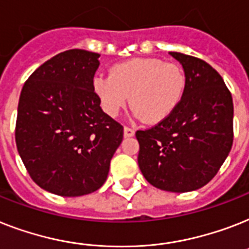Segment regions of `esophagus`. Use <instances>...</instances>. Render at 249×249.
Wrapping results in <instances>:
<instances>
[{"mask_svg": "<svg viewBox=\"0 0 249 249\" xmlns=\"http://www.w3.org/2000/svg\"><path fill=\"white\" fill-rule=\"evenodd\" d=\"M134 133H135L134 129L129 128V126H125V128H124V135H125V137H133V135H134Z\"/></svg>", "mask_w": 249, "mask_h": 249, "instance_id": "1", "label": "esophagus"}]
</instances>
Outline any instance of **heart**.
I'll use <instances>...</instances> for the list:
<instances>
[{"label": "heart", "mask_w": 249, "mask_h": 249, "mask_svg": "<svg viewBox=\"0 0 249 249\" xmlns=\"http://www.w3.org/2000/svg\"><path fill=\"white\" fill-rule=\"evenodd\" d=\"M93 88L108 116L116 118L129 102L135 118L149 124L166 120L177 111L185 90V75L175 64L159 58H131L97 74Z\"/></svg>", "instance_id": "b5f03b06"}]
</instances>
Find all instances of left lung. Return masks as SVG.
Segmentation results:
<instances>
[{"label": "left lung", "instance_id": "1", "mask_svg": "<svg viewBox=\"0 0 249 249\" xmlns=\"http://www.w3.org/2000/svg\"><path fill=\"white\" fill-rule=\"evenodd\" d=\"M185 74L183 100L171 116L138 130V165L162 191L199 189L215 177L233 145L231 93L215 69L201 58L170 52Z\"/></svg>", "mask_w": 249, "mask_h": 249}]
</instances>
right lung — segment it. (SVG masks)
Segmentation results:
<instances>
[{"label":"right lung","mask_w":249,"mask_h":249,"mask_svg":"<svg viewBox=\"0 0 249 249\" xmlns=\"http://www.w3.org/2000/svg\"><path fill=\"white\" fill-rule=\"evenodd\" d=\"M100 54L69 50L40 65L20 93L15 141L42 189L79 197L100 189L124 129L105 114L93 88Z\"/></svg>","instance_id":"add662e5"}]
</instances>
